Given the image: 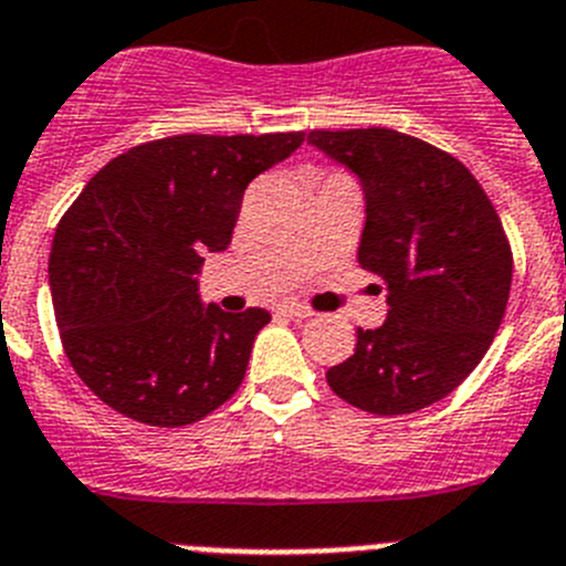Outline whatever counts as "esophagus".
Returning <instances> with one entry per match:
<instances>
[{
  "label": "esophagus",
  "instance_id": "1",
  "mask_svg": "<svg viewBox=\"0 0 566 566\" xmlns=\"http://www.w3.org/2000/svg\"><path fill=\"white\" fill-rule=\"evenodd\" d=\"M280 312L286 314V317H297V319L312 317V308L300 306V303H283V306H280Z\"/></svg>",
  "mask_w": 566,
  "mask_h": 566
}]
</instances>
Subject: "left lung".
I'll return each instance as SVG.
<instances>
[{
    "label": "left lung",
    "mask_w": 566,
    "mask_h": 566,
    "mask_svg": "<svg viewBox=\"0 0 566 566\" xmlns=\"http://www.w3.org/2000/svg\"><path fill=\"white\" fill-rule=\"evenodd\" d=\"M308 144L357 175L359 266L385 283L388 317L357 328L332 391L379 417L422 411L457 388L502 326L513 254L496 209L453 155L397 129H312Z\"/></svg>",
    "instance_id": "8db88e82"
}]
</instances>
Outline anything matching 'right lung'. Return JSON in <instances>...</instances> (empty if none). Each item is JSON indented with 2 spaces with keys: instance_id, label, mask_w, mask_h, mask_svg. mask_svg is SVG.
Wrapping results in <instances>:
<instances>
[{
  "instance_id": "obj_1",
  "label": "right lung",
  "mask_w": 566,
  "mask_h": 566,
  "mask_svg": "<svg viewBox=\"0 0 566 566\" xmlns=\"http://www.w3.org/2000/svg\"><path fill=\"white\" fill-rule=\"evenodd\" d=\"M306 133L172 135L98 169L59 221L48 277L73 371L113 411L181 428L227 402L272 314L198 294L207 252L232 243L249 184Z\"/></svg>"
}]
</instances>
